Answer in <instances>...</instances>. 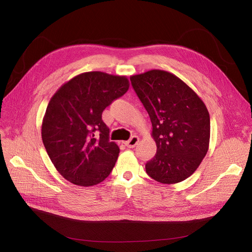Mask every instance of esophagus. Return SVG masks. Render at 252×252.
<instances>
[{
    "instance_id": "obj_1",
    "label": "esophagus",
    "mask_w": 252,
    "mask_h": 252,
    "mask_svg": "<svg viewBox=\"0 0 252 252\" xmlns=\"http://www.w3.org/2000/svg\"><path fill=\"white\" fill-rule=\"evenodd\" d=\"M139 141H140L139 136L133 135V136H131L130 140H128L127 142H125V145H126V146H127L128 148H133V147L136 146V145H138Z\"/></svg>"
}]
</instances>
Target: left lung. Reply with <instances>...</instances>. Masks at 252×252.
<instances>
[{
  "label": "left lung",
  "instance_id": "8db88e82",
  "mask_svg": "<svg viewBox=\"0 0 252 252\" xmlns=\"http://www.w3.org/2000/svg\"><path fill=\"white\" fill-rule=\"evenodd\" d=\"M130 81L149 114L157 144L156 156L145 165L147 174L162 184L186 180L209 148L210 118L204 102L168 71L149 70Z\"/></svg>",
  "mask_w": 252,
  "mask_h": 252
}]
</instances>
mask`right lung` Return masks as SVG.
Instances as JSON below:
<instances>
[{
    "label": "right lung",
    "instance_id": "obj_1",
    "mask_svg": "<svg viewBox=\"0 0 252 252\" xmlns=\"http://www.w3.org/2000/svg\"><path fill=\"white\" fill-rule=\"evenodd\" d=\"M128 88L124 75L90 71L66 82L50 98L43 144L56 169L72 184L94 186L110 174L120 148L109 141L102 112Z\"/></svg>",
    "mask_w": 252,
    "mask_h": 252
}]
</instances>
